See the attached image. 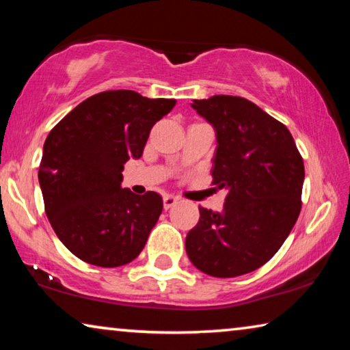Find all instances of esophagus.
Here are the masks:
<instances>
[{
    "mask_svg": "<svg viewBox=\"0 0 350 350\" xmlns=\"http://www.w3.org/2000/svg\"><path fill=\"white\" fill-rule=\"evenodd\" d=\"M176 204H177V198L171 196V194H167V196L163 198V208H165V210L171 208V206L176 205Z\"/></svg>",
    "mask_w": 350,
    "mask_h": 350,
    "instance_id": "34e87169",
    "label": "esophagus"
}]
</instances>
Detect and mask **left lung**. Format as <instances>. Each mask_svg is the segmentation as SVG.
<instances>
[{"mask_svg": "<svg viewBox=\"0 0 350 350\" xmlns=\"http://www.w3.org/2000/svg\"><path fill=\"white\" fill-rule=\"evenodd\" d=\"M191 106L216 129L211 183L228 194L222 213L199 206L187 254L210 276L250 273L273 258L299 216L303 157L286 125L250 100L213 96Z\"/></svg>", "mask_w": 350, "mask_h": 350, "instance_id": "left-lung-1", "label": "left lung"}]
</instances>
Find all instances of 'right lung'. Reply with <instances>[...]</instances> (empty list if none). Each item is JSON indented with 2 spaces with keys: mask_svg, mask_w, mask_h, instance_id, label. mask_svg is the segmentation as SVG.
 Returning <instances> with one entry per match:
<instances>
[{
  "mask_svg": "<svg viewBox=\"0 0 350 350\" xmlns=\"http://www.w3.org/2000/svg\"><path fill=\"white\" fill-rule=\"evenodd\" d=\"M174 98L105 91L86 98L51 129L38 180L47 219L64 247L98 267L139 256L163 208L156 191L122 188L123 165L139 159L156 122Z\"/></svg>",
  "mask_w": 350,
  "mask_h": 350,
  "instance_id": "right-lung-1",
  "label": "right lung"
}]
</instances>
